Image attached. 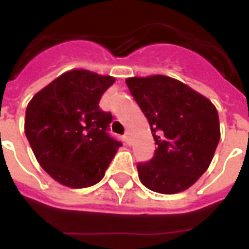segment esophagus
Wrapping results in <instances>:
<instances>
[{
  "label": "esophagus",
  "instance_id": "obj_1",
  "mask_svg": "<svg viewBox=\"0 0 249 249\" xmlns=\"http://www.w3.org/2000/svg\"><path fill=\"white\" fill-rule=\"evenodd\" d=\"M124 141L128 144L130 143V137H129V133H125V134H124Z\"/></svg>",
  "mask_w": 249,
  "mask_h": 249
}]
</instances>
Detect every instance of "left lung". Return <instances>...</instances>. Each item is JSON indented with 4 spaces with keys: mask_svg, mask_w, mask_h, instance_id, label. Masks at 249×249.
I'll return each mask as SVG.
<instances>
[{
    "mask_svg": "<svg viewBox=\"0 0 249 249\" xmlns=\"http://www.w3.org/2000/svg\"><path fill=\"white\" fill-rule=\"evenodd\" d=\"M125 83L147 117L156 144L152 159L137 164L142 185L168 195L189 189L208 169L220 142L216 107L168 76L130 77Z\"/></svg>",
    "mask_w": 249,
    "mask_h": 249,
    "instance_id": "1",
    "label": "left lung"
}]
</instances>
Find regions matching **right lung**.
I'll list each match as a JSON object with an SVG mask.
<instances>
[{
	"instance_id": "right-lung-1",
	"label": "right lung",
	"mask_w": 249,
	"mask_h": 249,
	"mask_svg": "<svg viewBox=\"0 0 249 249\" xmlns=\"http://www.w3.org/2000/svg\"><path fill=\"white\" fill-rule=\"evenodd\" d=\"M113 83L111 76L72 70L27 106V140L45 172L62 185L83 189L98 183L123 144L108 134L112 115L99 108Z\"/></svg>"
}]
</instances>
